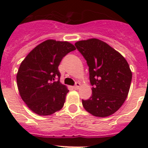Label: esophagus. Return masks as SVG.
I'll list each match as a JSON object with an SVG mask.
<instances>
[{
  "mask_svg": "<svg viewBox=\"0 0 148 148\" xmlns=\"http://www.w3.org/2000/svg\"><path fill=\"white\" fill-rule=\"evenodd\" d=\"M81 87V84L79 83V82H76L75 86H74V88H75V90H78V89H79V87Z\"/></svg>",
  "mask_w": 148,
  "mask_h": 148,
  "instance_id": "esophagus-1",
  "label": "esophagus"
}]
</instances>
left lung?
<instances>
[{"label": "left lung", "instance_id": "left-lung-1", "mask_svg": "<svg viewBox=\"0 0 148 148\" xmlns=\"http://www.w3.org/2000/svg\"><path fill=\"white\" fill-rule=\"evenodd\" d=\"M89 66L92 95L82 99L84 109L98 117L118 110L128 95L132 73L125 58L105 42L96 38L75 44Z\"/></svg>", "mask_w": 148, "mask_h": 148}]
</instances>
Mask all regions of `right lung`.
<instances>
[{
	"mask_svg": "<svg viewBox=\"0 0 148 148\" xmlns=\"http://www.w3.org/2000/svg\"><path fill=\"white\" fill-rule=\"evenodd\" d=\"M75 49L66 41L47 40L34 48L21 62L17 74L18 91L35 113L49 116L63 108L69 90L60 82L58 66Z\"/></svg>",
	"mask_w": 148,
	"mask_h": 148,
	"instance_id": "1",
	"label": "right lung"
}]
</instances>
